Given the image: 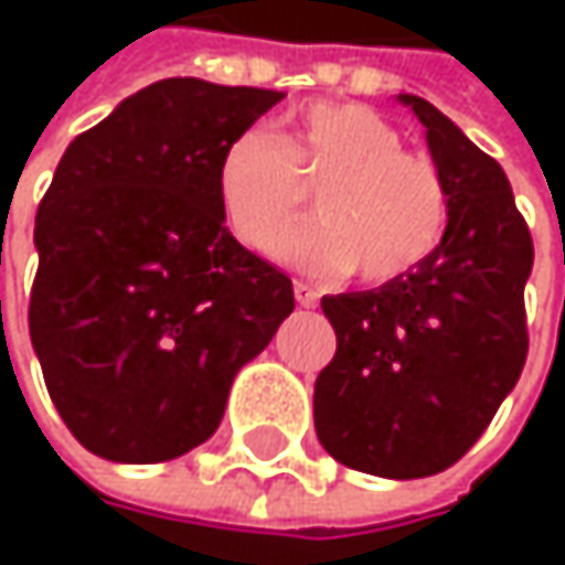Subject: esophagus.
I'll list each match as a JSON object with an SVG mask.
<instances>
[{"label":"esophagus","instance_id":"obj_1","mask_svg":"<svg viewBox=\"0 0 565 565\" xmlns=\"http://www.w3.org/2000/svg\"><path fill=\"white\" fill-rule=\"evenodd\" d=\"M294 297H297L300 307H313V303H317V290L303 281H294Z\"/></svg>","mask_w":565,"mask_h":565}]
</instances>
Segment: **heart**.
<instances>
[{
	"label": "heart",
	"instance_id": "1",
	"mask_svg": "<svg viewBox=\"0 0 565 565\" xmlns=\"http://www.w3.org/2000/svg\"><path fill=\"white\" fill-rule=\"evenodd\" d=\"M317 178L321 182L316 181ZM316 181L313 223L282 234ZM228 232L252 252H271L310 275L360 265L366 281H395L441 242L448 192L425 157L402 150L393 124L366 104L310 100L278 134L245 127L222 150L215 172Z\"/></svg>",
	"mask_w": 565,
	"mask_h": 565
}]
</instances>
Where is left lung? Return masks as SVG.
Segmentation results:
<instances>
[{"label":"left lung","mask_w":565,"mask_h":565,"mask_svg":"<svg viewBox=\"0 0 565 565\" xmlns=\"http://www.w3.org/2000/svg\"><path fill=\"white\" fill-rule=\"evenodd\" d=\"M398 100L425 127L448 225L408 275L320 300L337 353L313 386V425L340 465L408 481L465 458L516 386L533 238L501 163L428 100Z\"/></svg>","instance_id":"1"}]
</instances>
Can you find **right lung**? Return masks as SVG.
Segmentation results:
<instances>
[{
	"label": "right lung",
	"mask_w": 565,
	"mask_h": 565,
	"mask_svg": "<svg viewBox=\"0 0 565 565\" xmlns=\"http://www.w3.org/2000/svg\"><path fill=\"white\" fill-rule=\"evenodd\" d=\"M281 90L167 77L71 140L35 215L29 333L94 455L170 461L222 422L235 373L294 310L290 278L225 228L215 172Z\"/></svg>",
	"instance_id": "obj_1"
}]
</instances>
